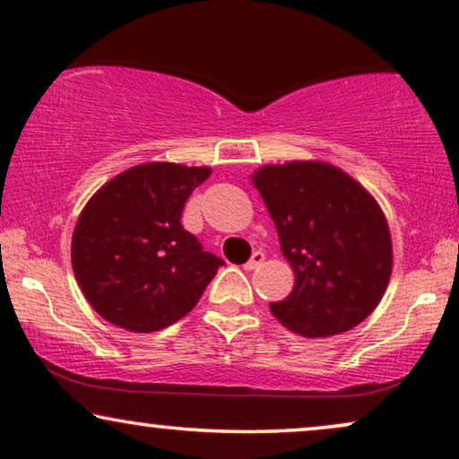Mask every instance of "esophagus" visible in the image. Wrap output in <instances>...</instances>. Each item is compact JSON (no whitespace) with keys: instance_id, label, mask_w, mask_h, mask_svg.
Instances as JSON below:
<instances>
[{"instance_id":"obj_1","label":"esophagus","mask_w":459,"mask_h":459,"mask_svg":"<svg viewBox=\"0 0 459 459\" xmlns=\"http://www.w3.org/2000/svg\"><path fill=\"white\" fill-rule=\"evenodd\" d=\"M263 261H265V255H263V252H261V250L252 252L250 261H247V263H246V265H244V270H247V272H250V270H256V267H259Z\"/></svg>"}]
</instances>
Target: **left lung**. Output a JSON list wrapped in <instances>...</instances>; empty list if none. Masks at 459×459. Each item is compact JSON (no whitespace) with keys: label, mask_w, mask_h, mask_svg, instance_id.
Instances as JSON below:
<instances>
[{"label":"left lung","mask_w":459,"mask_h":459,"mask_svg":"<svg viewBox=\"0 0 459 459\" xmlns=\"http://www.w3.org/2000/svg\"><path fill=\"white\" fill-rule=\"evenodd\" d=\"M296 284L272 315L307 339L356 328L393 272L386 215L365 186L328 161L267 163L252 172Z\"/></svg>","instance_id":"1"}]
</instances>
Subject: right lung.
<instances>
[{
    "label": "right lung",
    "instance_id": "add662e5",
    "mask_svg": "<svg viewBox=\"0 0 459 459\" xmlns=\"http://www.w3.org/2000/svg\"><path fill=\"white\" fill-rule=\"evenodd\" d=\"M209 166L149 161L109 178L73 230L71 263L88 304L109 324L157 332L198 304L222 265L181 224Z\"/></svg>",
    "mask_w": 459,
    "mask_h": 459
}]
</instances>
